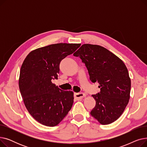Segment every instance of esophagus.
Returning a JSON list of instances; mask_svg holds the SVG:
<instances>
[{"mask_svg": "<svg viewBox=\"0 0 147 147\" xmlns=\"http://www.w3.org/2000/svg\"><path fill=\"white\" fill-rule=\"evenodd\" d=\"M74 96L77 99H80L86 96V95L84 93H76L74 94Z\"/></svg>", "mask_w": 147, "mask_h": 147, "instance_id": "34e87169", "label": "esophagus"}]
</instances>
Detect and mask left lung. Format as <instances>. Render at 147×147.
<instances>
[{
	"label": "left lung",
	"mask_w": 147,
	"mask_h": 147,
	"mask_svg": "<svg viewBox=\"0 0 147 147\" xmlns=\"http://www.w3.org/2000/svg\"><path fill=\"white\" fill-rule=\"evenodd\" d=\"M73 55L79 57L88 69L92 82L99 83V93L92 95L96 101L90 115L101 125L117 120L129 98L131 81L123 61L99 45L84 44Z\"/></svg>",
	"instance_id": "8db88e82"
}]
</instances>
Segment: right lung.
Instances as JSON below:
<instances>
[{
  "label": "right lung",
  "mask_w": 147,
  "mask_h": 147,
  "mask_svg": "<svg viewBox=\"0 0 147 147\" xmlns=\"http://www.w3.org/2000/svg\"><path fill=\"white\" fill-rule=\"evenodd\" d=\"M80 44L57 43L30 52L21 65L19 88L27 110L41 124L58 125L71 110L72 91H64L52 83L58 79L59 64Z\"/></svg>",
  "instance_id": "add662e5"
}]
</instances>
